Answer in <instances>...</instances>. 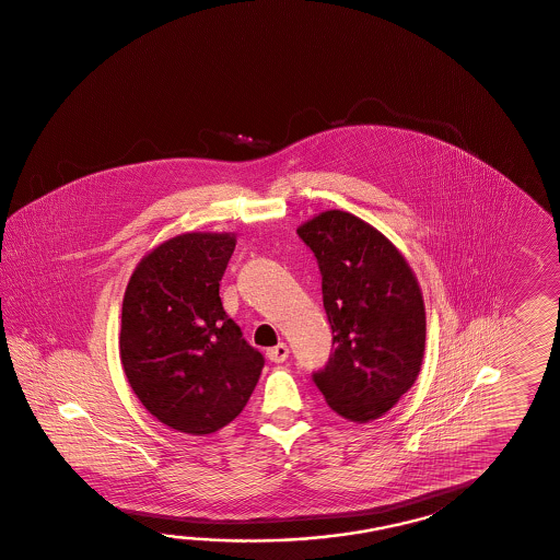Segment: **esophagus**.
<instances>
[{"mask_svg": "<svg viewBox=\"0 0 560 560\" xmlns=\"http://www.w3.org/2000/svg\"><path fill=\"white\" fill-rule=\"evenodd\" d=\"M267 357H269L271 363H283V361H288V345H285V342H279L277 347L269 348V350H267Z\"/></svg>", "mask_w": 560, "mask_h": 560, "instance_id": "esophagus-1", "label": "esophagus"}]
</instances>
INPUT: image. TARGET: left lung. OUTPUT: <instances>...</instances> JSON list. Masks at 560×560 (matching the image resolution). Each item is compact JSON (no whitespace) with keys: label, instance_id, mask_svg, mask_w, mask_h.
Listing matches in <instances>:
<instances>
[{"label":"left lung","instance_id":"obj_1","mask_svg":"<svg viewBox=\"0 0 560 560\" xmlns=\"http://www.w3.org/2000/svg\"><path fill=\"white\" fill-rule=\"evenodd\" d=\"M322 272L334 352L312 378L350 422H371L408 394L422 366L425 310L408 260L352 213L322 212L298 228Z\"/></svg>","mask_w":560,"mask_h":560}]
</instances>
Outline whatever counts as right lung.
<instances>
[{
	"instance_id": "add662e5",
	"label": "right lung",
	"mask_w": 560,
	"mask_h": 560,
	"mask_svg": "<svg viewBox=\"0 0 560 560\" xmlns=\"http://www.w3.org/2000/svg\"><path fill=\"white\" fill-rule=\"evenodd\" d=\"M234 234L187 232L138 262L121 303L120 359L140 404L168 428L206 436L241 413L265 357L220 300Z\"/></svg>"
}]
</instances>
